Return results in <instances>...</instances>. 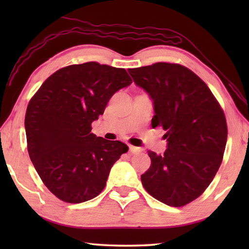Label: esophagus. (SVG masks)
Masks as SVG:
<instances>
[{"label":"esophagus","mask_w":249,"mask_h":249,"mask_svg":"<svg viewBox=\"0 0 249 249\" xmlns=\"http://www.w3.org/2000/svg\"><path fill=\"white\" fill-rule=\"evenodd\" d=\"M129 151H130V153H133V154H137V153L141 152V149L140 147H137L134 145H129Z\"/></svg>","instance_id":"34e87169"}]
</instances>
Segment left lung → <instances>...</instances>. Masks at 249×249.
Wrapping results in <instances>:
<instances>
[{
  "mask_svg": "<svg viewBox=\"0 0 249 249\" xmlns=\"http://www.w3.org/2000/svg\"><path fill=\"white\" fill-rule=\"evenodd\" d=\"M128 72L153 100L152 126L166 130L165 153L147 151L151 167L141 176L142 185L167 205L192 202L213 181L223 160L228 135L224 111L208 86L182 65L156 63Z\"/></svg>",
  "mask_w": 249,
  "mask_h": 249,
  "instance_id": "1",
  "label": "left lung"
}]
</instances>
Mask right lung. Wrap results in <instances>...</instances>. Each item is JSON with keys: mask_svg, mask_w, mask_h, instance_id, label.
Wrapping results in <instances>:
<instances>
[{"mask_svg": "<svg viewBox=\"0 0 249 249\" xmlns=\"http://www.w3.org/2000/svg\"><path fill=\"white\" fill-rule=\"evenodd\" d=\"M133 82L124 68L97 62L61 68L41 84L25 113L32 162L50 192L68 203L96 197L128 146L91 133L111 96Z\"/></svg>", "mask_w": 249, "mask_h": 249, "instance_id": "obj_1", "label": "right lung"}]
</instances>
